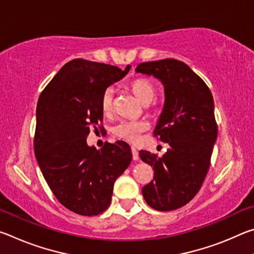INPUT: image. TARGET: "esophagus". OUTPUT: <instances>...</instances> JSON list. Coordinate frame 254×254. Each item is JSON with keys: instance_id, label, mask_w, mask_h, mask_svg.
<instances>
[{"instance_id": "34e87169", "label": "esophagus", "mask_w": 254, "mask_h": 254, "mask_svg": "<svg viewBox=\"0 0 254 254\" xmlns=\"http://www.w3.org/2000/svg\"><path fill=\"white\" fill-rule=\"evenodd\" d=\"M131 151H132V159H133V160H137V159H139V153H137L136 149L134 147H131Z\"/></svg>"}]
</instances>
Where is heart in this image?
<instances>
[{
	"instance_id": "1",
	"label": "heart",
	"mask_w": 254,
	"mask_h": 254,
	"mask_svg": "<svg viewBox=\"0 0 254 254\" xmlns=\"http://www.w3.org/2000/svg\"><path fill=\"white\" fill-rule=\"evenodd\" d=\"M132 92L135 96L143 103L149 104L157 95V87L151 80L147 78H136L130 84ZM114 95L115 91L113 87H107L101 96V111L104 115H109L114 109ZM148 123L142 120H126L119 122L112 128L114 136L127 141L128 143H137L141 139V135L148 130Z\"/></svg>"
}]
</instances>
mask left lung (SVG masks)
Returning a JSON list of instances; mask_svg holds the SVG:
<instances>
[{"label": "left lung", "mask_w": 254, "mask_h": 254, "mask_svg": "<svg viewBox=\"0 0 254 254\" xmlns=\"http://www.w3.org/2000/svg\"><path fill=\"white\" fill-rule=\"evenodd\" d=\"M135 70L165 86V106L153 135L170 148L162 157L145 150L139 154L153 169V180L142 188L145 201L168 212L194 198L207 175L217 137L213 96L205 81L180 60L142 63Z\"/></svg>", "instance_id": "left-lung-1"}]
</instances>
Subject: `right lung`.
<instances>
[{
	"mask_svg": "<svg viewBox=\"0 0 254 254\" xmlns=\"http://www.w3.org/2000/svg\"><path fill=\"white\" fill-rule=\"evenodd\" d=\"M130 70L74 59L64 65L41 92L37 104L33 147L37 161L56 198L66 208L95 216L111 204L114 183L132 160L124 141L97 150L86 139L102 131L101 96Z\"/></svg>",
	"mask_w": 254,
	"mask_h": 254,
	"instance_id": "1",
	"label": "right lung"
}]
</instances>
